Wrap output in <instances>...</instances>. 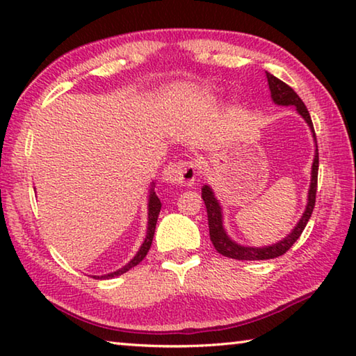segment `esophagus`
<instances>
[{
  "label": "esophagus",
  "mask_w": 356,
  "mask_h": 356,
  "mask_svg": "<svg viewBox=\"0 0 356 356\" xmlns=\"http://www.w3.org/2000/svg\"><path fill=\"white\" fill-rule=\"evenodd\" d=\"M196 179V166L193 161H176L170 163L163 171V180L172 185L191 186Z\"/></svg>",
  "instance_id": "1"
}]
</instances>
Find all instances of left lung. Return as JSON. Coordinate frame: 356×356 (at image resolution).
<instances>
[{"instance_id": "8db88e82", "label": "left lung", "mask_w": 356, "mask_h": 356, "mask_svg": "<svg viewBox=\"0 0 356 356\" xmlns=\"http://www.w3.org/2000/svg\"><path fill=\"white\" fill-rule=\"evenodd\" d=\"M267 80H268V88L270 92H272V99L276 105L289 106L293 105L297 108V111L301 118L306 120V124L309 125L312 131V136H314L316 143V154H314V161H312V171H311V185H309V193H308V204H306L305 213L301 216L297 226L293 227V231L289 234L286 238H282L281 242L270 245V246H262V248H252V246H242L231 240L227 236L225 227H222V213L221 207L216 200L212 188L209 185L202 186V200L206 204L207 209V218H209V232H210V240L215 246V250L220 252V254L237 259V261H265V259H275L280 257L292 248V245L300 238L301 232L305 231L306 225L312 215V210L316 206V191H317V172H318V149H317V138L314 131V125H312V120L309 116V111L303 100L298 97V94L293 91V89L281 81L280 78L273 76L272 74L267 72Z\"/></svg>"}]
</instances>
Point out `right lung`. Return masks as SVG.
<instances>
[{
	"instance_id": "add662e5",
	"label": "right lung",
	"mask_w": 356,
	"mask_h": 356,
	"mask_svg": "<svg viewBox=\"0 0 356 356\" xmlns=\"http://www.w3.org/2000/svg\"><path fill=\"white\" fill-rule=\"evenodd\" d=\"M160 209H161V202L159 200V196L155 195L154 188H150V193H149V221H147V236L146 238H144V242L141 245L140 251L136 252V256L131 259V261L124 265L122 268L116 270V272L113 273H108V275H104V276H94L95 280H110V278H114V276H119L122 275L125 272H129L130 268H134L135 265L140 264L144 257H146V254L149 252V248L150 245H152V238H154V232H155V225H156V220H159V213H160Z\"/></svg>"
}]
</instances>
